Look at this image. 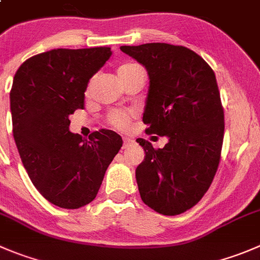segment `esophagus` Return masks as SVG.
I'll use <instances>...</instances> for the list:
<instances>
[{"mask_svg": "<svg viewBox=\"0 0 260 260\" xmlns=\"http://www.w3.org/2000/svg\"><path fill=\"white\" fill-rule=\"evenodd\" d=\"M133 144H134V140L130 139V138H123V144H122L123 149H127V148L132 147Z\"/></svg>", "mask_w": 260, "mask_h": 260, "instance_id": "obj_1", "label": "esophagus"}]
</instances>
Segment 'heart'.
I'll list each match as a JSON object with an SVG mask.
<instances>
[{"label":"heart","instance_id":"b5f03b06","mask_svg":"<svg viewBox=\"0 0 260 260\" xmlns=\"http://www.w3.org/2000/svg\"><path fill=\"white\" fill-rule=\"evenodd\" d=\"M137 71H143L142 66L138 63H125V65L120 66L117 70L118 76H127L130 74H134ZM108 121L112 126L117 128H126L130 122H132V116L126 112H120V111H113L108 116Z\"/></svg>","mask_w":260,"mask_h":260}]
</instances>
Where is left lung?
I'll list each match as a JSON object with an SVG mask.
<instances>
[{"label":"left lung","mask_w":260,"mask_h":260,"mask_svg":"<svg viewBox=\"0 0 260 260\" xmlns=\"http://www.w3.org/2000/svg\"><path fill=\"white\" fill-rule=\"evenodd\" d=\"M120 49L149 75L145 133L169 138L158 149L137 139L145 152L135 171L140 198L165 216L184 213L209 189L221 159L224 115L216 75L186 47L147 43Z\"/></svg>","instance_id":"left-lung-1"}]
</instances>
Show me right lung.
I'll return each mask as SVG.
<instances>
[{
  "label": "right lung",
  "mask_w": 260,
  "mask_h": 260,
  "mask_svg": "<svg viewBox=\"0 0 260 260\" xmlns=\"http://www.w3.org/2000/svg\"><path fill=\"white\" fill-rule=\"evenodd\" d=\"M110 47L57 48L28 58L10 91L12 134L39 192L54 206L76 209L98 194L106 170L122 147L112 130L84 140L69 116L84 107L89 80L111 57Z\"/></svg>",
  "instance_id": "right-lung-1"
}]
</instances>
